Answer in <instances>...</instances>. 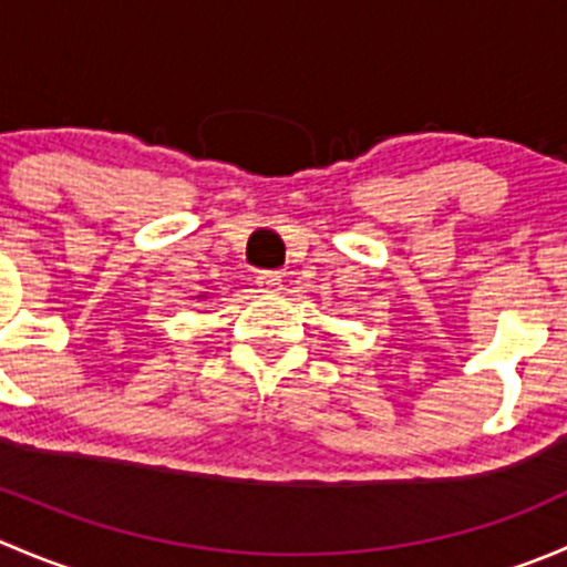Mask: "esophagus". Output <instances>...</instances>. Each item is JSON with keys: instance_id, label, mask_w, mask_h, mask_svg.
<instances>
[{"instance_id": "obj_1", "label": "esophagus", "mask_w": 567, "mask_h": 567, "mask_svg": "<svg viewBox=\"0 0 567 567\" xmlns=\"http://www.w3.org/2000/svg\"><path fill=\"white\" fill-rule=\"evenodd\" d=\"M257 285H260V290L274 293V290L282 288V277H279V271H260L257 274Z\"/></svg>"}]
</instances>
